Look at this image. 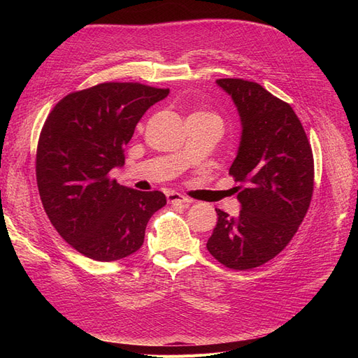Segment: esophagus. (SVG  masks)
<instances>
[{
    "label": "esophagus",
    "mask_w": 358,
    "mask_h": 358,
    "mask_svg": "<svg viewBox=\"0 0 358 358\" xmlns=\"http://www.w3.org/2000/svg\"><path fill=\"white\" fill-rule=\"evenodd\" d=\"M167 201L171 203V204H185V206L192 203V200H189L188 197L180 196L179 192H169L167 194Z\"/></svg>",
    "instance_id": "34e87169"
}]
</instances>
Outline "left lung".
Returning a JSON list of instances; mask_svg holds the SVG:
<instances>
[{
	"instance_id": "left-lung-1",
	"label": "left lung",
	"mask_w": 358,
	"mask_h": 358,
	"mask_svg": "<svg viewBox=\"0 0 358 358\" xmlns=\"http://www.w3.org/2000/svg\"><path fill=\"white\" fill-rule=\"evenodd\" d=\"M241 116L242 136L230 175L241 183L239 216L216 209L206 248L221 264L249 270L275 258L289 243L309 209L313 157L291 106L243 79H218Z\"/></svg>"
}]
</instances>
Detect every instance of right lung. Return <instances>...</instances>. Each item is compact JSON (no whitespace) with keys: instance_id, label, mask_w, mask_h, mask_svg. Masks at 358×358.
Instances as JSON below:
<instances>
[{"instance_id":"1","label":"right lung","mask_w":358,"mask_h":358,"mask_svg":"<svg viewBox=\"0 0 358 358\" xmlns=\"http://www.w3.org/2000/svg\"><path fill=\"white\" fill-rule=\"evenodd\" d=\"M170 90L100 83L71 92L41 128L36 175L52 225L76 251L116 262L138 251L148 221L167 203L161 191L119 185L109 173L125 164V145L150 106Z\"/></svg>"}]
</instances>
